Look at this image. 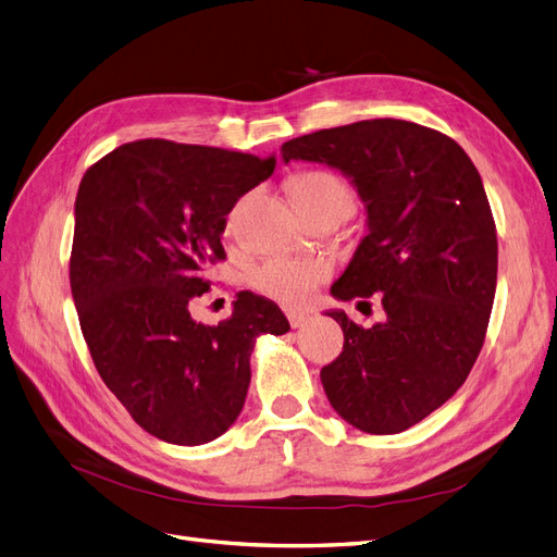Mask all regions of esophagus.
I'll list each match as a JSON object with an SVG mask.
<instances>
[{"label": "esophagus", "instance_id": "34e87169", "mask_svg": "<svg viewBox=\"0 0 557 557\" xmlns=\"http://www.w3.org/2000/svg\"><path fill=\"white\" fill-rule=\"evenodd\" d=\"M286 319H289V325L296 331V327L307 325V321H310V314H305V312H286Z\"/></svg>", "mask_w": 557, "mask_h": 557}]
</instances>
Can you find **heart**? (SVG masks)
Listing matches in <instances>:
<instances>
[{"instance_id": "heart-1", "label": "heart", "mask_w": 557, "mask_h": 557, "mask_svg": "<svg viewBox=\"0 0 557 557\" xmlns=\"http://www.w3.org/2000/svg\"><path fill=\"white\" fill-rule=\"evenodd\" d=\"M289 190L302 213H314L325 206L351 209V188L333 172L310 170L289 178ZM327 277V265L314 259L271 257L252 271V284L259 294L284 307H300L312 298L317 286Z\"/></svg>"}]
</instances>
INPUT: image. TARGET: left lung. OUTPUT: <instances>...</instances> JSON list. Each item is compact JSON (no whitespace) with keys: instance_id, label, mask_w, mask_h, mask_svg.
<instances>
[{"instance_id":"1","label":"left lung","mask_w":557,"mask_h":557,"mask_svg":"<svg viewBox=\"0 0 557 557\" xmlns=\"http://www.w3.org/2000/svg\"><path fill=\"white\" fill-rule=\"evenodd\" d=\"M358 190L367 236L331 294H381L385 319L360 327L331 310L344 348L321 369L337 416L364 434H399L434 413L475 364L496 296L498 238L482 176L447 135L369 119L282 144Z\"/></svg>"}]
</instances>
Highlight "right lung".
I'll list each match as a JSON object with an SVG mask.
<instances>
[{
  "label": "right lung",
  "instance_id": "add662e5",
  "mask_svg": "<svg viewBox=\"0 0 557 557\" xmlns=\"http://www.w3.org/2000/svg\"><path fill=\"white\" fill-rule=\"evenodd\" d=\"M275 158L137 139L100 158L75 199L71 292L100 379L151 436L203 445L240 416L259 335L289 333L280 307L240 292L218 325L190 317L234 203Z\"/></svg>",
  "mask_w": 557,
  "mask_h": 557
}]
</instances>
